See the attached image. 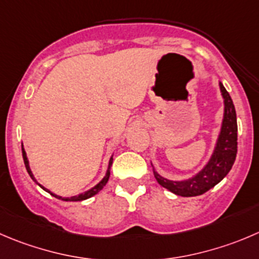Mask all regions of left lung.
Segmentation results:
<instances>
[{
  "mask_svg": "<svg viewBox=\"0 0 259 259\" xmlns=\"http://www.w3.org/2000/svg\"><path fill=\"white\" fill-rule=\"evenodd\" d=\"M220 91L224 97V120L212 157L210 158L204 169L187 181H169L163 178L154 170V177L158 183L178 196H199L207 192L229 173L235 162L238 148L237 114L232 97L222 82H220Z\"/></svg>",
  "mask_w": 259,
  "mask_h": 259,
  "instance_id": "obj_1",
  "label": "left lung"
}]
</instances>
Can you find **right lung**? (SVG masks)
Returning <instances> with one entry per match:
<instances>
[{
    "instance_id": "right-lung-1",
    "label": "right lung",
    "mask_w": 259,
    "mask_h": 259,
    "mask_svg": "<svg viewBox=\"0 0 259 259\" xmlns=\"http://www.w3.org/2000/svg\"><path fill=\"white\" fill-rule=\"evenodd\" d=\"M21 149H22V158H24V163H25V167H26L27 173H29L30 177H31L32 180L35 181V182H36V180H35V177H34V176H32L31 170H30V167H29V160H27L26 153H25L24 147H22ZM111 164H112V157L110 158V162H109V169H107L106 176H105V177L102 178V180L100 181V182L97 183V185L95 186V187H92L91 190L86 191V192H84V193H81V195H78V196H72V197H60V196H58V195H55V193L50 192L49 190H47V188H45V187H42V186H41V185H39V183H37V182H36V183H37V185L40 186V187L42 188V190H45V191H47V192H49L50 195H52V196L57 197V199H59V200H64V201H82V200H86V199H90V197H92V196H94V195H96L97 192H100V191H101L102 188H104V186L106 185L107 181H109V177H110V168H111Z\"/></svg>"
}]
</instances>
